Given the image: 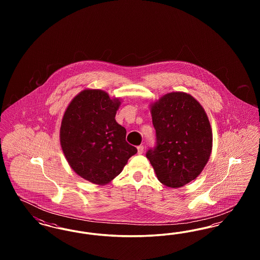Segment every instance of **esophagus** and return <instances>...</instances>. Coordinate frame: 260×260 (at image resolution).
Here are the masks:
<instances>
[{"label": "esophagus", "instance_id": "34e87169", "mask_svg": "<svg viewBox=\"0 0 260 260\" xmlns=\"http://www.w3.org/2000/svg\"><path fill=\"white\" fill-rule=\"evenodd\" d=\"M143 151H144V147H143V145H139V146L137 147V152H138V154H142V153H143Z\"/></svg>", "mask_w": 260, "mask_h": 260}]
</instances>
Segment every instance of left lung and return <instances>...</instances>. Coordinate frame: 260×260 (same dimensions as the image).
Instances as JSON below:
<instances>
[{
	"instance_id": "obj_1",
	"label": "left lung",
	"mask_w": 260,
	"mask_h": 260,
	"mask_svg": "<svg viewBox=\"0 0 260 260\" xmlns=\"http://www.w3.org/2000/svg\"><path fill=\"white\" fill-rule=\"evenodd\" d=\"M157 145L146 157L161 184L179 188L194 180L210 159L212 131L192 95L173 91L150 105Z\"/></svg>"
}]
</instances>
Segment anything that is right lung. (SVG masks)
<instances>
[{
	"mask_svg": "<svg viewBox=\"0 0 260 260\" xmlns=\"http://www.w3.org/2000/svg\"><path fill=\"white\" fill-rule=\"evenodd\" d=\"M121 99L101 89H84L71 100L60 126V145L71 169L87 181L105 185L123 171L137 149L115 120Z\"/></svg>",
	"mask_w": 260,
	"mask_h": 260,
	"instance_id": "right-lung-1",
	"label": "right lung"
}]
</instances>
